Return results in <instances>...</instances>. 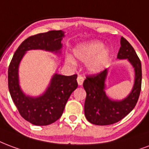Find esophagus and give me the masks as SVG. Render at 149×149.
<instances>
[{"mask_svg":"<svg viewBox=\"0 0 149 149\" xmlns=\"http://www.w3.org/2000/svg\"><path fill=\"white\" fill-rule=\"evenodd\" d=\"M84 80V77L82 75H79L77 77V83L79 85H81L83 84Z\"/></svg>","mask_w":149,"mask_h":149,"instance_id":"obj_1","label":"esophagus"}]
</instances>
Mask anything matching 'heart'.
Segmentation results:
<instances>
[{
  "instance_id": "1",
  "label": "heart",
  "mask_w": 149,
  "mask_h": 149,
  "mask_svg": "<svg viewBox=\"0 0 149 149\" xmlns=\"http://www.w3.org/2000/svg\"><path fill=\"white\" fill-rule=\"evenodd\" d=\"M104 47L100 41H91L80 44L75 47L72 52L76 58L81 61L88 62V69L92 72H99L105 68L109 59V50ZM66 63L74 65L75 61L71 57H67Z\"/></svg>"
}]
</instances>
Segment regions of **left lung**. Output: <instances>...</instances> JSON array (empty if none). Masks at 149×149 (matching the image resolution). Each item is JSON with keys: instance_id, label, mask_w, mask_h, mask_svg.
Listing matches in <instances>:
<instances>
[{"instance_id": "obj_1", "label": "left lung", "mask_w": 149, "mask_h": 149, "mask_svg": "<svg viewBox=\"0 0 149 149\" xmlns=\"http://www.w3.org/2000/svg\"><path fill=\"white\" fill-rule=\"evenodd\" d=\"M117 58H127L133 66L135 81L133 90L125 100L114 101L107 96L104 91L107 69L87 76L83 84L87 94L84 114L87 120L94 125H107L119 122L135 107L139 99L141 89V63L133 47L123 37L121 38V47Z\"/></svg>"}]
</instances>
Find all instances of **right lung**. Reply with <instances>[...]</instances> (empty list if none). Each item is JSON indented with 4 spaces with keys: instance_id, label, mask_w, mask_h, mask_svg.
I'll return each instance as SVG.
<instances>
[{
    "instance_id": "1",
    "label": "right lung",
    "mask_w": 149,
    "mask_h": 149,
    "mask_svg": "<svg viewBox=\"0 0 149 149\" xmlns=\"http://www.w3.org/2000/svg\"><path fill=\"white\" fill-rule=\"evenodd\" d=\"M63 36L61 31L30 36L19 45L8 66V82L11 97L20 115L33 125H47L60 118L70 95L77 88V75L55 74L47 91L41 96L32 98L24 95L19 86V64L25 52L30 49L60 53Z\"/></svg>"
}]
</instances>
